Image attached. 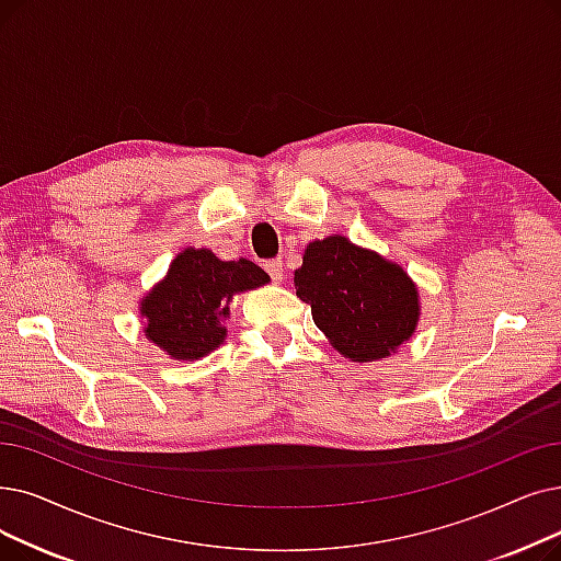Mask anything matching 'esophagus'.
Instances as JSON below:
<instances>
[{"label":"esophagus","instance_id":"1","mask_svg":"<svg viewBox=\"0 0 561 561\" xmlns=\"http://www.w3.org/2000/svg\"><path fill=\"white\" fill-rule=\"evenodd\" d=\"M263 267L267 271V275H271L273 282H282V279H284V263H282V259L265 261Z\"/></svg>","mask_w":561,"mask_h":561}]
</instances>
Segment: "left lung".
<instances>
[{"label":"left lung","mask_w":561,"mask_h":561,"mask_svg":"<svg viewBox=\"0 0 561 561\" xmlns=\"http://www.w3.org/2000/svg\"><path fill=\"white\" fill-rule=\"evenodd\" d=\"M294 282L313 323L353 362L380 359L415 332L417 288L403 267L344 236L309 242Z\"/></svg>","instance_id":"left-lung-1"}]
</instances>
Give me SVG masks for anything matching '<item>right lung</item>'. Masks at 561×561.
<instances>
[{"label":"right lung","instance_id":"obj_1","mask_svg":"<svg viewBox=\"0 0 561 561\" xmlns=\"http://www.w3.org/2000/svg\"><path fill=\"white\" fill-rule=\"evenodd\" d=\"M271 282L248 259L220 261L210 250H185L141 300L146 336L176 359H199L227 336L222 319L233 294Z\"/></svg>","mask_w":561,"mask_h":561}]
</instances>
